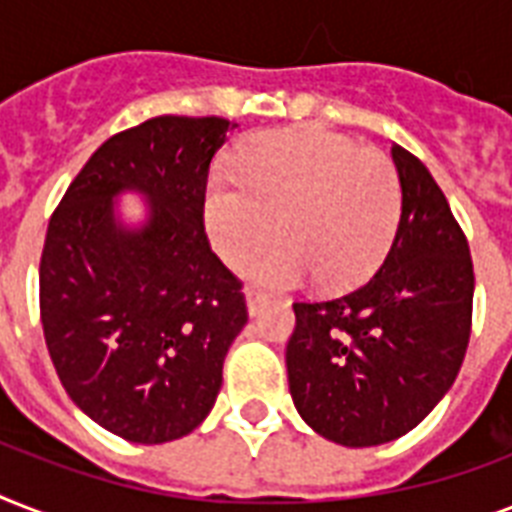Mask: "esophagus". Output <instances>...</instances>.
Instances as JSON below:
<instances>
[{
  "label": "esophagus",
  "instance_id": "esophagus-1",
  "mask_svg": "<svg viewBox=\"0 0 512 512\" xmlns=\"http://www.w3.org/2000/svg\"><path fill=\"white\" fill-rule=\"evenodd\" d=\"M265 303H268V295H265V292H260V289H255V287L247 289V308L252 316H255V313H260V308H263Z\"/></svg>",
  "mask_w": 512,
  "mask_h": 512
}]
</instances>
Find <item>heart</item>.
I'll list each match as a JSON object with an SVG mask.
<instances>
[{"mask_svg":"<svg viewBox=\"0 0 512 512\" xmlns=\"http://www.w3.org/2000/svg\"><path fill=\"white\" fill-rule=\"evenodd\" d=\"M231 177L209 183L204 228L231 268H244L279 231L284 241L252 265L268 284H295L308 271L319 287H350L380 265L396 236V167L337 132H263L233 159Z\"/></svg>","mask_w":512,"mask_h":512,"instance_id":"b5f03b06","label":"heart"}]
</instances>
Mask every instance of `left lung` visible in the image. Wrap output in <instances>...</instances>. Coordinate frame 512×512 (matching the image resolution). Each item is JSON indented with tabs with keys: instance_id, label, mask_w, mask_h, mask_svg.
<instances>
[{
	"instance_id": "obj_1",
	"label": "left lung",
	"mask_w": 512,
	"mask_h": 512,
	"mask_svg": "<svg viewBox=\"0 0 512 512\" xmlns=\"http://www.w3.org/2000/svg\"><path fill=\"white\" fill-rule=\"evenodd\" d=\"M401 220L377 271L337 297L295 300L289 393L319 436L377 446L417 428L452 388L473 327L465 231L428 167L393 146Z\"/></svg>"
}]
</instances>
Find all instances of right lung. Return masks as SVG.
I'll return each mask as SVG.
<instances>
[{"instance_id": "right-lung-1", "label": "right lung", "mask_w": 512, "mask_h": 512, "mask_svg": "<svg viewBox=\"0 0 512 512\" xmlns=\"http://www.w3.org/2000/svg\"><path fill=\"white\" fill-rule=\"evenodd\" d=\"M233 127L167 114L116 132L47 225L39 316L52 366L87 417L135 444L199 428L249 319L244 284L204 231L209 162ZM124 187L152 199L140 232L113 223L110 199Z\"/></svg>"}]
</instances>
